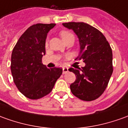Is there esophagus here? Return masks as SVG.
<instances>
[{"instance_id":"1","label":"esophagus","mask_w":128,"mask_h":128,"mask_svg":"<svg viewBox=\"0 0 128 128\" xmlns=\"http://www.w3.org/2000/svg\"><path fill=\"white\" fill-rule=\"evenodd\" d=\"M68 72V68H66V67H63V68H62V73H63V74H66Z\"/></svg>"}]
</instances>
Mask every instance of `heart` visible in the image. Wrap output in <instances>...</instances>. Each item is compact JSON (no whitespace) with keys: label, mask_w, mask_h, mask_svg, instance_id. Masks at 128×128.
I'll list each match as a JSON object with an SVG mask.
<instances>
[{"label":"heart","mask_w":128,"mask_h":128,"mask_svg":"<svg viewBox=\"0 0 128 128\" xmlns=\"http://www.w3.org/2000/svg\"><path fill=\"white\" fill-rule=\"evenodd\" d=\"M60 36L61 37V38L62 39V40L65 42L66 40H67L68 39L71 38V37H74L72 33H71L70 32H68V31H66V30H62L60 32ZM48 43L46 42V46H47Z\"/></svg>","instance_id":"1"}]
</instances>
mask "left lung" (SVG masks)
<instances>
[{"label":"left lung","instance_id":"left-lung-1","mask_svg":"<svg viewBox=\"0 0 128 128\" xmlns=\"http://www.w3.org/2000/svg\"><path fill=\"white\" fill-rule=\"evenodd\" d=\"M79 38L80 52L75 60H83L85 66L68 70L75 74L70 85L74 96L84 101L98 98L106 89L113 72L112 51L106 38L98 29L84 22L63 23Z\"/></svg>","mask_w":128,"mask_h":128}]
</instances>
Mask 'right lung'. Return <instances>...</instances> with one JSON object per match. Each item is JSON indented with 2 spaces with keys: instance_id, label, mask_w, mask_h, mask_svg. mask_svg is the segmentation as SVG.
Listing matches in <instances>:
<instances>
[{
  "instance_id": "add662e5",
  "label": "right lung",
  "mask_w": 128,
  "mask_h": 128,
  "mask_svg": "<svg viewBox=\"0 0 128 128\" xmlns=\"http://www.w3.org/2000/svg\"><path fill=\"white\" fill-rule=\"evenodd\" d=\"M55 26H31L22 34L12 51L10 68L14 82L29 99L38 100L48 95L62 74L61 68L49 69L42 62L47 33Z\"/></svg>"
}]
</instances>
